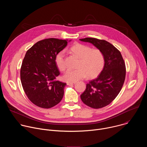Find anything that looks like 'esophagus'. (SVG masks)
<instances>
[{
  "label": "esophagus",
  "instance_id": "1",
  "mask_svg": "<svg viewBox=\"0 0 147 147\" xmlns=\"http://www.w3.org/2000/svg\"><path fill=\"white\" fill-rule=\"evenodd\" d=\"M74 84H76V82H67V86H71V85Z\"/></svg>",
  "mask_w": 147,
  "mask_h": 147
}]
</instances>
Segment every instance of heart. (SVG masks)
I'll list each match as a JSON object with an SVG mask.
<instances>
[{"instance_id":"b5f03b06","label":"heart","mask_w":147,"mask_h":147,"mask_svg":"<svg viewBox=\"0 0 147 147\" xmlns=\"http://www.w3.org/2000/svg\"><path fill=\"white\" fill-rule=\"evenodd\" d=\"M70 51L80 58L77 69H68L63 76V79L69 82H76L88 76L89 78L96 77L102 70L105 64V57L102 52L98 49L80 43H76L70 48ZM65 52L61 51L55 58L57 67L60 71L66 69L65 61Z\"/></svg>"}]
</instances>
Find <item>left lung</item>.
Segmentation results:
<instances>
[{
    "mask_svg": "<svg viewBox=\"0 0 147 147\" xmlns=\"http://www.w3.org/2000/svg\"><path fill=\"white\" fill-rule=\"evenodd\" d=\"M81 41L89 42L100 50L105 57L103 70L98 77L87 84L81 99L86 105L102 108L111 103L119 94L125 77V66L120 52L105 40L86 38Z\"/></svg>",
    "mask_w": 147,
    "mask_h": 147,
    "instance_id": "obj_1",
    "label": "left lung"
}]
</instances>
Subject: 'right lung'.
<instances>
[{
  "instance_id": "1",
  "label": "right lung",
  "mask_w": 147,
  "mask_h": 147,
  "mask_svg": "<svg viewBox=\"0 0 147 147\" xmlns=\"http://www.w3.org/2000/svg\"><path fill=\"white\" fill-rule=\"evenodd\" d=\"M67 40L43 39L26 52L20 70L21 82L26 95L37 107L52 108L63 97L66 83L55 80L60 73L55 58L67 46Z\"/></svg>"
}]
</instances>
